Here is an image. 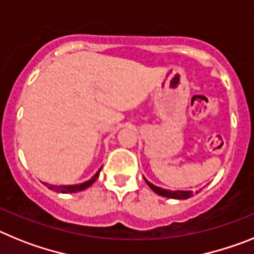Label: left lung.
I'll return each mask as SVG.
<instances>
[{"instance_id": "left-lung-1", "label": "left lung", "mask_w": 254, "mask_h": 254, "mask_svg": "<svg viewBox=\"0 0 254 254\" xmlns=\"http://www.w3.org/2000/svg\"><path fill=\"white\" fill-rule=\"evenodd\" d=\"M145 183L148 184L149 188L154 191V193H157L158 195H162V197L166 198H173V199H187V198L191 197L193 195V191L189 190H169V189H164L160 188V187H156L154 184L149 183L148 180L144 179ZM198 193V191H197Z\"/></svg>"}]
</instances>
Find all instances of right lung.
<instances>
[{"instance_id":"obj_1","label":"right lung","mask_w":254,"mask_h":254,"mask_svg":"<svg viewBox=\"0 0 254 254\" xmlns=\"http://www.w3.org/2000/svg\"><path fill=\"white\" fill-rule=\"evenodd\" d=\"M101 170H102V167H101V169L98 170V171H97V173L94 174V175L92 176L89 180H87V182H84V183H80V184H74V185H50V189L51 190L57 191V193H76V191L84 190V189L89 188L90 185L96 182L97 178L100 176Z\"/></svg>"}]
</instances>
